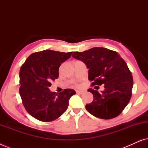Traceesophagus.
<instances>
[{"instance_id":"1","label":"esophagus","mask_w":148,"mask_h":148,"mask_svg":"<svg viewBox=\"0 0 148 148\" xmlns=\"http://www.w3.org/2000/svg\"><path fill=\"white\" fill-rule=\"evenodd\" d=\"M85 92V91L84 90H76V93L79 94H83Z\"/></svg>"}]
</instances>
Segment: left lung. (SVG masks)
<instances>
[{
  "label": "left lung",
  "mask_w": 148,
  "mask_h": 148,
  "mask_svg": "<svg viewBox=\"0 0 148 148\" xmlns=\"http://www.w3.org/2000/svg\"><path fill=\"white\" fill-rule=\"evenodd\" d=\"M72 56L86 64L92 86L104 84L102 93L93 89L88 90L92 93L94 100L86 104L87 110L102 119L120 114L130 100L133 86V77L125 60L116 52L101 47L73 52Z\"/></svg>",
  "instance_id": "1"
}]
</instances>
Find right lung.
<instances>
[{
    "label": "right lung",
    "mask_w": 148,
    "mask_h": 148,
    "mask_svg": "<svg viewBox=\"0 0 148 148\" xmlns=\"http://www.w3.org/2000/svg\"><path fill=\"white\" fill-rule=\"evenodd\" d=\"M71 54L72 52L45 50L32 54L21 66L20 96L27 112L38 120L49 122L58 119L67 109L71 97L75 94L73 89L58 94L49 89L52 81L58 77L60 64Z\"/></svg>",
    "instance_id": "1"
}]
</instances>
